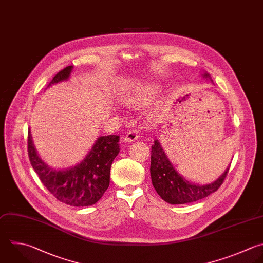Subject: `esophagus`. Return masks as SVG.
Instances as JSON below:
<instances>
[{"mask_svg": "<svg viewBox=\"0 0 263 263\" xmlns=\"http://www.w3.org/2000/svg\"><path fill=\"white\" fill-rule=\"evenodd\" d=\"M138 138H139V134H138V130H130V132H128L126 135H125V137H124V140L126 141V142H134V141H136V140H138Z\"/></svg>", "mask_w": 263, "mask_h": 263, "instance_id": "obj_1", "label": "esophagus"}]
</instances>
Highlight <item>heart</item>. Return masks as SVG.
I'll use <instances>...</instances> for the list:
<instances>
[{
	"instance_id": "heart-1",
	"label": "heart",
	"mask_w": 263,
	"mask_h": 263,
	"mask_svg": "<svg viewBox=\"0 0 263 263\" xmlns=\"http://www.w3.org/2000/svg\"><path fill=\"white\" fill-rule=\"evenodd\" d=\"M151 95H152L151 90H146L139 95L130 96L129 98H127L126 103L128 104V106L133 108H142L151 101Z\"/></svg>"
}]
</instances>
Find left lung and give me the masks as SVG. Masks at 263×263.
<instances>
[{"label":"left lung","instance_id":"8db88e82","mask_svg":"<svg viewBox=\"0 0 263 263\" xmlns=\"http://www.w3.org/2000/svg\"><path fill=\"white\" fill-rule=\"evenodd\" d=\"M203 77L211 79L210 75L206 73L203 74ZM228 171L229 166L213 183L206 185L193 184L177 173L158 140H155L151 147L150 174L152 184L159 196L172 204L193 202L209 196L211 193L217 191L222 185Z\"/></svg>","mask_w":263,"mask_h":263}]
</instances>
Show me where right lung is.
<instances>
[{
  "label": "right lung",
  "mask_w": 263,
  "mask_h": 263,
  "mask_svg": "<svg viewBox=\"0 0 263 263\" xmlns=\"http://www.w3.org/2000/svg\"><path fill=\"white\" fill-rule=\"evenodd\" d=\"M73 66L60 71L47 87L69 79ZM119 136L100 137L85 158L73 167L54 170L48 166L38 155L28 134V152L31 164L43 185L60 201L73 206L95 204L108 189L110 170L119 153Z\"/></svg>",
  "instance_id": "right-lung-1"
}]
</instances>
